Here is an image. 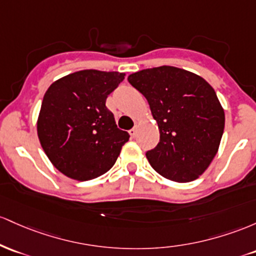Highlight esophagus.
Returning <instances> with one entry per match:
<instances>
[{"mask_svg":"<svg viewBox=\"0 0 256 256\" xmlns=\"http://www.w3.org/2000/svg\"><path fill=\"white\" fill-rule=\"evenodd\" d=\"M136 133H138V130H136V127L132 128L130 130H129V134H130V136H132V138H136Z\"/></svg>","mask_w":256,"mask_h":256,"instance_id":"esophagus-1","label":"esophagus"}]
</instances>
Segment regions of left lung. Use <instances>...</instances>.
<instances>
[{
	"mask_svg": "<svg viewBox=\"0 0 256 256\" xmlns=\"http://www.w3.org/2000/svg\"><path fill=\"white\" fill-rule=\"evenodd\" d=\"M128 82L148 100L160 142L146 152L157 173L176 182L197 179L219 148L225 114L206 80L174 66L146 68Z\"/></svg>",
	"mask_w": 256,
	"mask_h": 256,
	"instance_id": "obj_1",
	"label": "left lung"
}]
</instances>
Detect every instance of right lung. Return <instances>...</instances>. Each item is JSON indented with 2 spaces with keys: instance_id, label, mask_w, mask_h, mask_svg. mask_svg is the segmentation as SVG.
I'll return each mask as SVG.
<instances>
[{
  "instance_id": "add662e5",
  "label": "right lung",
  "mask_w": 256,
  "mask_h": 256,
  "mask_svg": "<svg viewBox=\"0 0 256 256\" xmlns=\"http://www.w3.org/2000/svg\"><path fill=\"white\" fill-rule=\"evenodd\" d=\"M123 80L124 74L82 70L46 92L37 134L48 158L66 176L87 182L105 174L129 140L105 105Z\"/></svg>"
}]
</instances>
